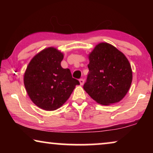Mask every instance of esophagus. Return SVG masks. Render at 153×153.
<instances>
[{"instance_id":"obj_1","label":"esophagus","mask_w":153,"mask_h":153,"mask_svg":"<svg viewBox=\"0 0 153 153\" xmlns=\"http://www.w3.org/2000/svg\"><path fill=\"white\" fill-rule=\"evenodd\" d=\"M79 83H80V84L81 85H83V83H84V80H83V79H79Z\"/></svg>"}]
</instances>
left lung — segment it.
Segmentation results:
<instances>
[{"label":"left lung","instance_id":"left-lung-1","mask_svg":"<svg viewBox=\"0 0 153 153\" xmlns=\"http://www.w3.org/2000/svg\"><path fill=\"white\" fill-rule=\"evenodd\" d=\"M88 58L85 91L102 105L120 102L132 81V71L126 56L113 45L102 42L96 45Z\"/></svg>","mask_w":153,"mask_h":153}]
</instances>
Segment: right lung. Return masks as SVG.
Returning a JSON list of instances; mask_svg holds the SVG:
<instances>
[{"label":"right lung","instance_id":"obj_1","mask_svg":"<svg viewBox=\"0 0 153 153\" xmlns=\"http://www.w3.org/2000/svg\"><path fill=\"white\" fill-rule=\"evenodd\" d=\"M63 54L53 47L41 51L32 58L24 74L27 93L35 105L46 111L60 108L79 81L60 62Z\"/></svg>","mask_w":153,"mask_h":153}]
</instances>
